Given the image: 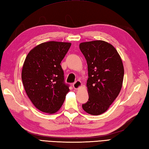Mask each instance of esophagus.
<instances>
[{
    "label": "esophagus",
    "instance_id": "obj_1",
    "mask_svg": "<svg viewBox=\"0 0 149 149\" xmlns=\"http://www.w3.org/2000/svg\"><path fill=\"white\" fill-rule=\"evenodd\" d=\"M81 86H82V83H81L80 81H75V82L73 84V87H74V89L75 90L79 89Z\"/></svg>",
    "mask_w": 149,
    "mask_h": 149
}]
</instances>
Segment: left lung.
Returning a JSON list of instances; mask_svg holds the SVG:
<instances>
[{
	"label": "left lung",
	"mask_w": 149,
	"mask_h": 149,
	"mask_svg": "<svg viewBox=\"0 0 149 149\" xmlns=\"http://www.w3.org/2000/svg\"><path fill=\"white\" fill-rule=\"evenodd\" d=\"M88 65L86 87L89 98L82 107L89 114L105 112L118 97L123 85L124 67L113 46L104 40L79 44Z\"/></svg>",
	"instance_id": "obj_1"
}]
</instances>
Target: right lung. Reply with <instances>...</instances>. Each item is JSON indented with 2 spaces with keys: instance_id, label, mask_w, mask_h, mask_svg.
Listing matches in <instances>:
<instances>
[{
  "instance_id": "add662e5",
  "label": "right lung",
  "mask_w": 149,
  "mask_h": 149,
  "mask_svg": "<svg viewBox=\"0 0 149 149\" xmlns=\"http://www.w3.org/2000/svg\"><path fill=\"white\" fill-rule=\"evenodd\" d=\"M70 42L48 41L31 49L22 70V81L31 103L40 111L55 113L70 91L64 83L61 62L70 48Z\"/></svg>"
}]
</instances>
